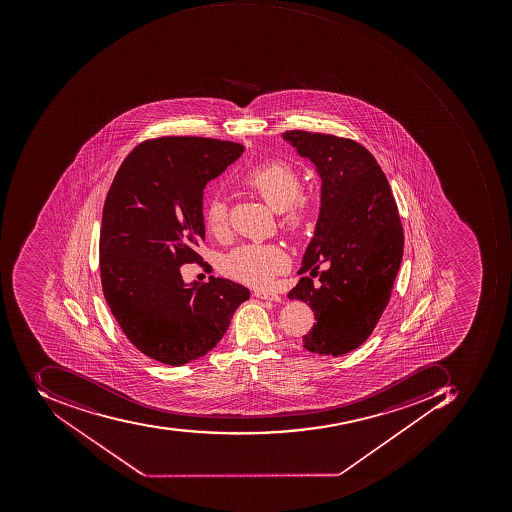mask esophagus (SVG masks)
Listing matches in <instances>:
<instances>
[{
    "instance_id": "34e87169",
    "label": "esophagus",
    "mask_w": 512,
    "mask_h": 512,
    "mask_svg": "<svg viewBox=\"0 0 512 512\" xmlns=\"http://www.w3.org/2000/svg\"><path fill=\"white\" fill-rule=\"evenodd\" d=\"M254 295H256V298L268 299V301H275V303H279V301H281V296H279L278 293L267 292V290H262V292H256L254 293Z\"/></svg>"
}]
</instances>
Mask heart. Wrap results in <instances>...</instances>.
<instances>
[{
    "mask_svg": "<svg viewBox=\"0 0 512 512\" xmlns=\"http://www.w3.org/2000/svg\"><path fill=\"white\" fill-rule=\"evenodd\" d=\"M254 194H258L268 208L282 213V225L296 230L309 217V203L301 195L298 172L284 161H272L254 167L242 180ZM206 230L222 234L228 226V206L219 194L206 200ZM289 265L287 254L275 245L248 244L236 248L223 261V272L237 281L251 286H265Z\"/></svg>",
    "mask_w": 512,
    "mask_h": 512,
    "instance_id": "b5f03b06",
    "label": "heart"
}]
</instances>
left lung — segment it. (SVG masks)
Masks as SVG:
<instances>
[{"mask_svg": "<svg viewBox=\"0 0 512 512\" xmlns=\"http://www.w3.org/2000/svg\"><path fill=\"white\" fill-rule=\"evenodd\" d=\"M282 138L321 178L320 214L290 299L309 304L317 323L303 337L313 354H348L365 343L390 301L404 233L385 174L346 138L290 130ZM322 272H319V267Z\"/></svg>", "mask_w": 512, "mask_h": 512, "instance_id": "1", "label": "left lung"}]
</instances>
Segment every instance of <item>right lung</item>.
Returning a JSON list of instances; mask_svg holds the SVG:
<instances>
[{
    "instance_id": "obj_1",
    "label": "right lung",
    "mask_w": 512,
    "mask_h": 512,
    "mask_svg": "<svg viewBox=\"0 0 512 512\" xmlns=\"http://www.w3.org/2000/svg\"><path fill=\"white\" fill-rule=\"evenodd\" d=\"M242 152V144L197 136L146 141L110 186L99 237L102 290L122 332L157 362L181 366L203 357L250 298L230 279L186 284L180 272L202 262L208 181Z\"/></svg>"
}]
</instances>
